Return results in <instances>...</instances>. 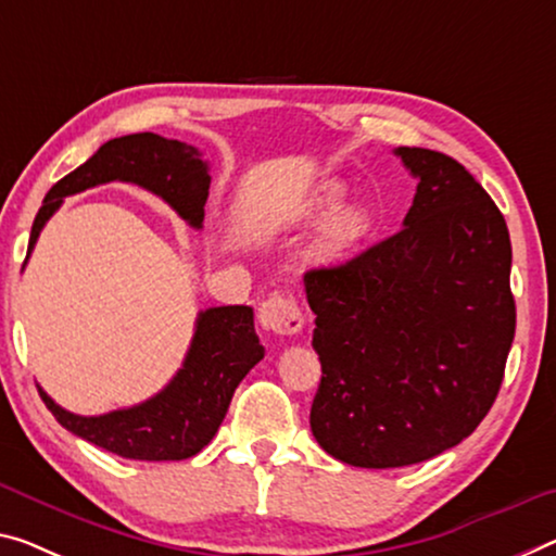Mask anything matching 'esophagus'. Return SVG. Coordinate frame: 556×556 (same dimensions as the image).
<instances>
[{"label": "esophagus", "instance_id": "34e87169", "mask_svg": "<svg viewBox=\"0 0 556 556\" xmlns=\"http://www.w3.org/2000/svg\"><path fill=\"white\" fill-rule=\"evenodd\" d=\"M258 323L273 336H295L303 328V313L290 295L273 293L258 307Z\"/></svg>", "mask_w": 556, "mask_h": 556}]
</instances>
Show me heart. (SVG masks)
<instances>
[{"instance_id": "heart-1", "label": "heart", "mask_w": 556, "mask_h": 556, "mask_svg": "<svg viewBox=\"0 0 556 556\" xmlns=\"http://www.w3.org/2000/svg\"><path fill=\"white\" fill-rule=\"evenodd\" d=\"M340 195H343V184L338 181H326L320 184L318 189L311 193L301 208H298V220H311L315 216H323V213L330 211L336 206ZM370 213L363 206H345L336 211L330 216V220L323 226L318 241L313 245V255L315 261L320 263H330L343 255L345 251L353 249L363 241L370 230Z\"/></svg>"}]
</instances>
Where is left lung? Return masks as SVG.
I'll return each mask as SVG.
<instances>
[{"label": "left lung", "mask_w": 556, "mask_h": 556, "mask_svg": "<svg viewBox=\"0 0 556 556\" xmlns=\"http://www.w3.org/2000/svg\"><path fill=\"white\" fill-rule=\"evenodd\" d=\"M417 178L403 228L305 273L323 378L318 445L340 463H425L475 432L515 340L511 243L500 208L455 159L400 147Z\"/></svg>", "instance_id": "left-lung-1"}]
</instances>
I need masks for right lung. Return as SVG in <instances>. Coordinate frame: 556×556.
Returning a JSON list of instances; mask_svg holds the SVG:
<instances>
[{
	"label": "right lung",
	"instance_id": "1",
	"mask_svg": "<svg viewBox=\"0 0 556 556\" xmlns=\"http://www.w3.org/2000/svg\"><path fill=\"white\" fill-rule=\"evenodd\" d=\"M109 181L136 184L164 199L186 224L201 228L208 199V164L189 143L159 134H129L111 139L70 176L51 186L34 218L27 258L47 220L66 195L81 193ZM263 350L253 328V307L220 305L201 311L181 370L147 403L84 417L56 405L45 390L39 395L56 422L76 438L104 447L126 459H186L199 455L228 413L230 397Z\"/></svg>",
	"mask_w": 556,
	"mask_h": 556
}]
</instances>
